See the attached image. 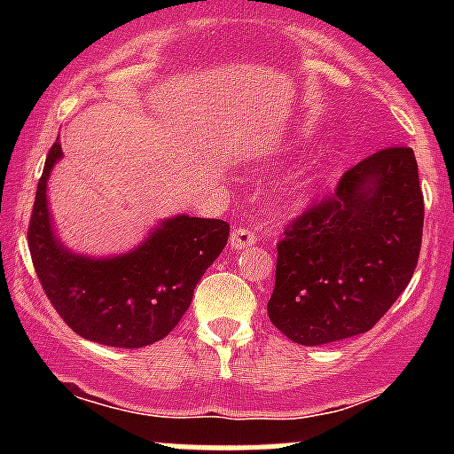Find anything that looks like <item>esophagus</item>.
I'll use <instances>...</instances> for the list:
<instances>
[{
	"label": "esophagus",
	"instance_id": "obj_1",
	"mask_svg": "<svg viewBox=\"0 0 454 454\" xmlns=\"http://www.w3.org/2000/svg\"><path fill=\"white\" fill-rule=\"evenodd\" d=\"M256 237L254 232H250L248 228L244 226H235L231 232V248L232 250H244V248H250V246H254Z\"/></svg>",
	"mask_w": 454,
	"mask_h": 454
}]
</instances>
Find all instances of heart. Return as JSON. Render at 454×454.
Listing matches in <instances>:
<instances>
[{"instance_id":"obj_1","label":"heart","mask_w":454,"mask_h":454,"mask_svg":"<svg viewBox=\"0 0 454 454\" xmlns=\"http://www.w3.org/2000/svg\"><path fill=\"white\" fill-rule=\"evenodd\" d=\"M318 182H320V173L312 171V173H308V176H303V180L296 184V191H301V193H305V191H312L314 186H318Z\"/></svg>"}]
</instances>
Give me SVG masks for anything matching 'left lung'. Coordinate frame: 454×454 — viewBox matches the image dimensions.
I'll return each mask as SVG.
<instances>
[{
    "mask_svg": "<svg viewBox=\"0 0 454 454\" xmlns=\"http://www.w3.org/2000/svg\"><path fill=\"white\" fill-rule=\"evenodd\" d=\"M424 195L409 146H388L342 176L333 198L278 241L268 316L305 347L369 332L409 286L422 246Z\"/></svg>",
    "mask_w": 454,
    "mask_h": 454,
    "instance_id": "obj_1",
    "label": "left lung"
}]
</instances>
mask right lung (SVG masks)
Here are the masks:
<instances>
[{"label": "right lung", "mask_w": 454, "mask_h": 454, "mask_svg": "<svg viewBox=\"0 0 454 454\" xmlns=\"http://www.w3.org/2000/svg\"><path fill=\"white\" fill-rule=\"evenodd\" d=\"M63 158L54 142L36 186L28 248L59 316L79 336L122 349L162 340L189 309L195 286L222 254L231 226L189 215L162 219L134 250L114 256L72 253L54 231L48 177Z\"/></svg>", "instance_id": "add662e5"}]
</instances>
